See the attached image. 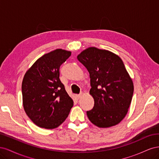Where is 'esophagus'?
<instances>
[{"label":"esophagus","mask_w":159,"mask_h":159,"mask_svg":"<svg viewBox=\"0 0 159 159\" xmlns=\"http://www.w3.org/2000/svg\"><path fill=\"white\" fill-rule=\"evenodd\" d=\"M75 97H76V98L80 99L81 97V94H77V95H75Z\"/></svg>","instance_id":"34e87169"}]
</instances>
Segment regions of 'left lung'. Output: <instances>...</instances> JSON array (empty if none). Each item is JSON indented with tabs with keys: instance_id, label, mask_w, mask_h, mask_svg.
I'll use <instances>...</instances> for the list:
<instances>
[{
	"instance_id": "8db88e82",
	"label": "left lung",
	"mask_w": 159,
	"mask_h": 159,
	"mask_svg": "<svg viewBox=\"0 0 159 159\" xmlns=\"http://www.w3.org/2000/svg\"><path fill=\"white\" fill-rule=\"evenodd\" d=\"M89 73V93L94 99L88 111L89 121L106 128L121 122L127 113L134 87L122 60L114 53L90 47L77 57Z\"/></svg>"
}]
</instances>
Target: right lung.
I'll return each instance as SVG.
<instances>
[{
  "instance_id": "add662e5",
  "label": "right lung",
  "mask_w": 159,
  "mask_h": 159,
  "mask_svg": "<svg viewBox=\"0 0 159 159\" xmlns=\"http://www.w3.org/2000/svg\"><path fill=\"white\" fill-rule=\"evenodd\" d=\"M71 52L56 49L38 59L24 77V109L37 126L56 128L68 117L73 100L60 80V67Z\"/></svg>"
}]
</instances>
